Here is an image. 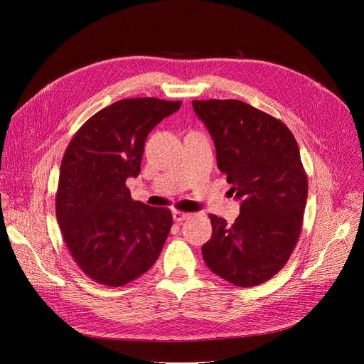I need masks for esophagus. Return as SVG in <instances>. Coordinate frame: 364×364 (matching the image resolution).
<instances>
[{"label":"esophagus","instance_id":"obj_1","mask_svg":"<svg viewBox=\"0 0 364 364\" xmlns=\"http://www.w3.org/2000/svg\"><path fill=\"white\" fill-rule=\"evenodd\" d=\"M190 217H192V214H188V213H181V211H174V213H172V218H174V221H177V223L188 220Z\"/></svg>","mask_w":364,"mask_h":364}]
</instances>
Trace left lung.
Returning <instances> with one entry per match:
<instances>
[{
  "instance_id": "8db88e82",
  "label": "left lung",
  "mask_w": 364,
  "mask_h": 364,
  "mask_svg": "<svg viewBox=\"0 0 364 364\" xmlns=\"http://www.w3.org/2000/svg\"><path fill=\"white\" fill-rule=\"evenodd\" d=\"M217 165L240 202L233 225L209 215L202 255L209 270L240 288L261 284L288 262L298 242L309 181L289 128L240 100H195Z\"/></svg>"
}]
</instances>
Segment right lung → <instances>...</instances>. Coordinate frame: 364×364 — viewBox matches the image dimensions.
I'll use <instances>...</instances> for the list:
<instances>
[{
	"mask_svg": "<svg viewBox=\"0 0 364 364\" xmlns=\"http://www.w3.org/2000/svg\"><path fill=\"white\" fill-rule=\"evenodd\" d=\"M181 102L125 99L91 117L60 165L55 215L72 258L97 283L124 286L156 262L172 225L166 208L132 200L149 132Z\"/></svg>",
	"mask_w": 364,
	"mask_h": 364,
	"instance_id": "obj_1",
	"label": "right lung"
}]
</instances>
